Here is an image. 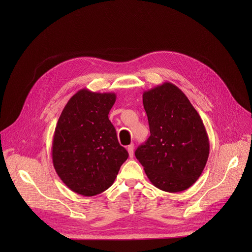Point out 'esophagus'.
I'll list each match as a JSON object with an SVG mask.
<instances>
[{
  "label": "esophagus",
  "mask_w": 252,
  "mask_h": 252,
  "mask_svg": "<svg viewBox=\"0 0 252 252\" xmlns=\"http://www.w3.org/2000/svg\"><path fill=\"white\" fill-rule=\"evenodd\" d=\"M127 152H128V155L130 158L134 157V144H130L127 146Z\"/></svg>",
  "instance_id": "esophagus-1"
}]
</instances>
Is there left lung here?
I'll return each instance as SVG.
<instances>
[{
	"mask_svg": "<svg viewBox=\"0 0 252 252\" xmlns=\"http://www.w3.org/2000/svg\"><path fill=\"white\" fill-rule=\"evenodd\" d=\"M150 137L135 152L150 182L169 193L187 190L199 179L209 155L200 115L187 96L165 82L143 93Z\"/></svg>",
	"mask_w": 252,
	"mask_h": 252,
	"instance_id": "left-lung-1",
	"label": "left lung"
}]
</instances>
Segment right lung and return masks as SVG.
Here are the masks:
<instances>
[{
    "label": "right lung",
    "mask_w": 252,
    "mask_h": 252,
    "mask_svg": "<svg viewBox=\"0 0 252 252\" xmlns=\"http://www.w3.org/2000/svg\"><path fill=\"white\" fill-rule=\"evenodd\" d=\"M114 93L82 89L68 100L55 127L52 160L71 191L95 196L113 184L127 151L119 145L108 114Z\"/></svg>",
    "instance_id": "add662e5"
}]
</instances>
